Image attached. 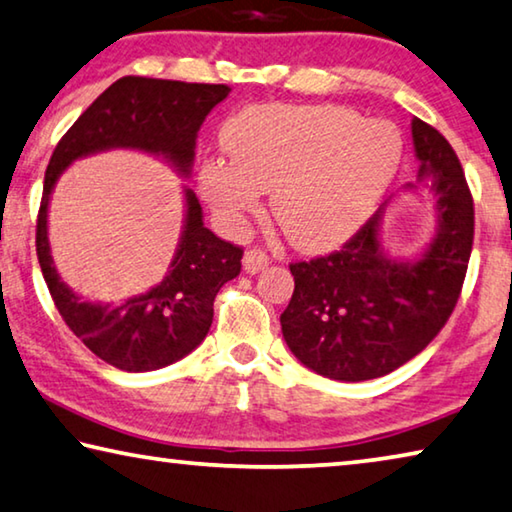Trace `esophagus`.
<instances>
[{"mask_svg":"<svg viewBox=\"0 0 512 512\" xmlns=\"http://www.w3.org/2000/svg\"><path fill=\"white\" fill-rule=\"evenodd\" d=\"M266 266H269V257H266V253H262V250H248L246 255H243V271L255 275L259 271H264Z\"/></svg>","mask_w":512,"mask_h":512,"instance_id":"1","label":"esophagus"}]
</instances>
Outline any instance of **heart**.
Instances as JSON below:
<instances>
[{"instance_id": "1", "label": "heart", "mask_w": 512, "mask_h": 512, "mask_svg": "<svg viewBox=\"0 0 512 512\" xmlns=\"http://www.w3.org/2000/svg\"><path fill=\"white\" fill-rule=\"evenodd\" d=\"M230 159L207 157L198 191L225 230L239 232L271 191L291 246L321 253L351 239L399 173L403 139L387 120L337 104H253L223 127Z\"/></svg>"}]
</instances>
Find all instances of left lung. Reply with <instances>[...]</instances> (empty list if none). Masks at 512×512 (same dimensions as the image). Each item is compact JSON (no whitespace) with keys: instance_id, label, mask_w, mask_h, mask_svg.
<instances>
[{"instance_id":"left-lung-1","label":"left lung","mask_w":512,"mask_h":512,"mask_svg":"<svg viewBox=\"0 0 512 512\" xmlns=\"http://www.w3.org/2000/svg\"><path fill=\"white\" fill-rule=\"evenodd\" d=\"M417 182L383 202L355 237L328 257L291 264L294 296L280 316L289 351L342 383L380 378L431 344L458 303L474 241V202L456 152L412 118ZM424 183L434 196V237L419 254L392 256L382 221L401 192Z\"/></svg>"}]
</instances>
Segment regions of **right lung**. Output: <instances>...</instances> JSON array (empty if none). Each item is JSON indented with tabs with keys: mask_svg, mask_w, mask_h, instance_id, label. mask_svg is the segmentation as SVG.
Listing matches in <instances>:
<instances>
[{
	"mask_svg": "<svg viewBox=\"0 0 512 512\" xmlns=\"http://www.w3.org/2000/svg\"><path fill=\"white\" fill-rule=\"evenodd\" d=\"M230 95L223 84L123 77L88 107L56 145L45 170L36 253L56 310L97 358L120 371H154L182 360L212 328L214 298L241 271V248L205 227L196 193L182 186L184 218L164 280L123 303H100L72 291L56 271L50 200L56 182L79 159L109 150H136L191 177L196 139L207 113Z\"/></svg>",
	"mask_w": 512,
	"mask_h": 512,
	"instance_id": "right-lung-1",
	"label": "right lung"
}]
</instances>
